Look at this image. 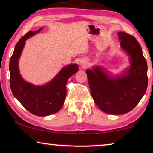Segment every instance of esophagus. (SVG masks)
Masks as SVG:
<instances>
[{
	"label": "esophagus",
	"instance_id": "obj_1",
	"mask_svg": "<svg viewBox=\"0 0 153 153\" xmlns=\"http://www.w3.org/2000/svg\"><path fill=\"white\" fill-rule=\"evenodd\" d=\"M80 64H81V65L82 66H83L84 67H86V62L85 61H82L81 62H80Z\"/></svg>",
	"mask_w": 153,
	"mask_h": 153
}]
</instances>
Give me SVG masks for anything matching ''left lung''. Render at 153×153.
Listing matches in <instances>:
<instances>
[{
  "label": "left lung",
  "mask_w": 153,
  "mask_h": 153,
  "mask_svg": "<svg viewBox=\"0 0 153 153\" xmlns=\"http://www.w3.org/2000/svg\"><path fill=\"white\" fill-rule=\"evenodd\" d=\"M121 48L130 57V67L123 75L113 77L99 67L87 69L88 81L94 101L103 112L122 115L138 104L148 86L147 63L135 37L118 32Z\"/></svg>",
  "instance_id": "1"
}]
</instances>
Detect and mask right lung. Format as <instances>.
Masks as SVG:
<instances>
[{
	"label": "right lung",
	"instance_id": "1",
	"mask_svg": "<svg viewBox=\"0 0 153 153\" xmlns=\"http://www.w3.org/2000/svg\"><path fill=\"white\" fill-rule=\"evenodd\" d=\"M41 29L36 32L30 31L21 38L10 59L9 71L10 86L14 97L29 112L43 117L58 112L63 107L67 94V82L78 71V65L72 64L63 67L51 82L43 86H35L23 79L18 68L21 53L25 40Z\"/></svg>",
	"mask_w": 153,
	"mask_h": 153
}]
</instances>
